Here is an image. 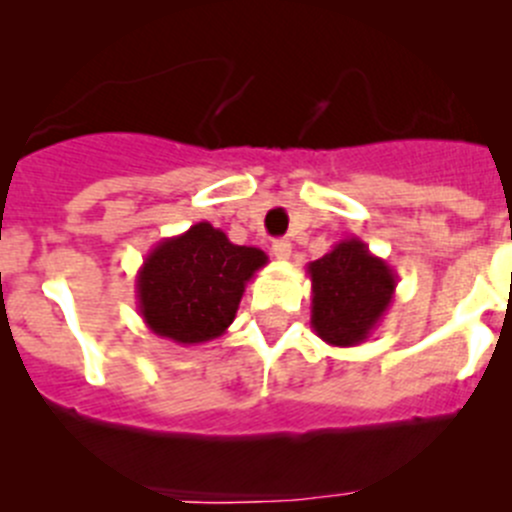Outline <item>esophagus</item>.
<instances>
[{
	"label": "esophagus",
	"instance_id": "obj_1",
	"mask_svg": "<svg viewBox=\"0 0 512 512\" xmlns=\"http://www.w3.org/2000/svg\"><path fill=\"white\" fill-rule=\"evenodd\" d=\"M272 255L278 257V260H290L293 255V245L288 240H275L272 242Z\"/></svg>",
	"mask_w": 512,
	"mask_h": 512
}]
</instances>
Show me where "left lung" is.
Here are the masks:
<instances>
[{"label":"left lung","instance_id":"obj_1","mask_svg":"<svg viewBox=\"0 0 512 512\" xmlns=\"http://www.w3.org/2000/svg\"><path fill=\"white\" fill-rule=\"evenodd\" d=\"M308 275L310 326L328 346L364 343L394 300L396 272L358 237L341 240L310 262Z\"/></svg>","mask_w":512,"mask_h":512}]
</instances>
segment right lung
<instances>
[{"mask_svg": "<svg viewBox=\"0 0 512 512\" xmlns=\"http://www.w3.org/2000/svg\"><path fill=\"white\" fill-rule=\"evenodd\" d=\"M267 265L257 247L232 245L209 222L191 224L148 252L136 275L138 313L148 331L194 346L232 326L247 283Z\"/></svg>", "mask_w": 512, "mask_h": 512, "instance_id": "obj_1", "label": "right lung"}]
</instances>
